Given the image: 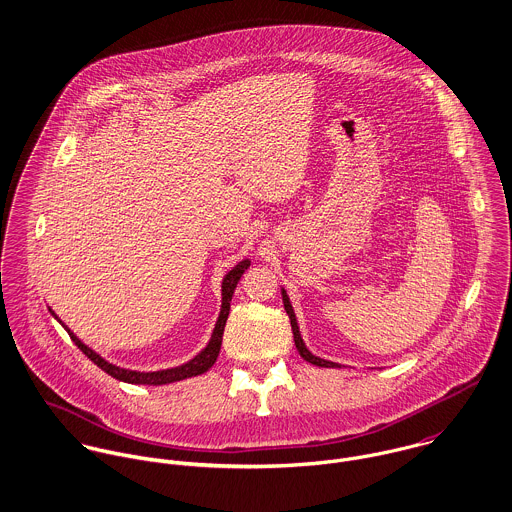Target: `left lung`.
<instances>
[{
    "instance_id": "8db88e82",
    "label": "left lung",
    "mask_w": 512,
    "mask_h": 512,
    "mask_svg": "<svg viewBox=\"0 0 512 512\" xmlns=\"http://www.w3.org/2000/svg\"><path fill=\"white\" fill-rule=\"evenodd\" d=\"M282 299H284V309H286V313H288V317H290V321H292L293 341H295V347H297V351H299L301 359L315 366H325V368H339V366H341L339 363H331V361H325V359H321V357H315V355H313V353L307 349V345L303 343V339H301V333H299V325H297V317H295V311H293L292 301H290L288 292H286L284 288H282Z\"/></svg>"
}]
</instances>
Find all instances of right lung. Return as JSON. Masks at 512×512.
I'll return each mask as SVG.
<instances>
[{
	"label": "right lung",
	"mask_w": 512,
	"mask_h": 512,
	"mask_svg": "<svg viewBox=\"0 0 512 512\" xmlns=\"http://www.w3.org/2000/svg\"><path fill=\"white\" fill-rule=\"evenodd\" d=\"M250 266V260L244 258L242 262H238L230 272L224 274L222 278V284H220V313L217 323H215V329L211 333V339L207 343V347L197 353L191 361L183 363L179 366H171V368H163V370H132V368H124V366L112 365L108 363L104 357H100L96 351H92L88 345H84L73 331L57 317V313L49 307L51 315L65 327V331L71 335L74 345L94 363L98 368H102L104 372H108L110 376H114L116 380H122V382H128V384H147V386H161V384H171V382H179V380H185V378H191V376H199L203 372H207L211 366L217 363L220 353V345H222V333H224V325H226V319H228V311H230V299H232V293L236 290V284L238 280L242 278V274L248 270Z\"/></svg>",
	"instance_id": "1"
}]
</instances>
